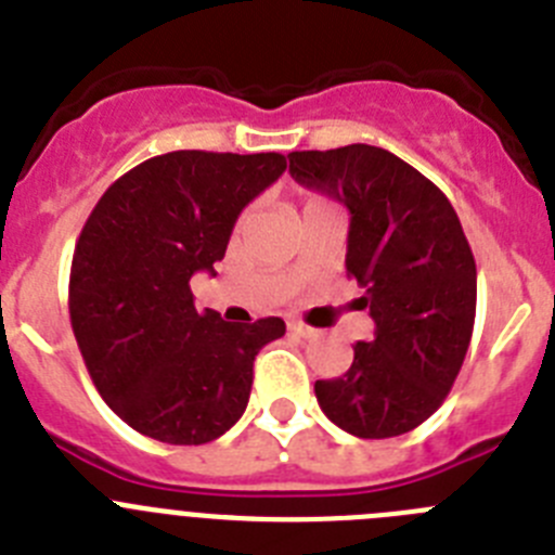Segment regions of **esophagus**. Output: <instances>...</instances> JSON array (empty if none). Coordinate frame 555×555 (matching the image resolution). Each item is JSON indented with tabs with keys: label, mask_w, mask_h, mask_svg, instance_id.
<instances>
[{
	"label": "esophagus",
	"mask_w": 555,
	"mask_h": 555,
	"mask_svg": "<svg viewBox=\"0 0 555 555\" xmlns=\"http://www.w3.org/2000/svg\"><path fill=\"white\" fill-rule=\"evenodd\" d=\"M288 331H292L294 336H300V338L317 336V331H313V327H308V325H302V322H292V325H288Z\"/></svg>",
	"instance_id": "esophagus-1"
}]
</instances>
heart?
Returning <instances> with one entry per match:
<instances>
[{"label":"heart","mask_w":555,"mask_h":555,"mask_svg":"<svg viewBox=\"0 0 555 555\" xmlns=\"http://www.w3.org/2000/svg\"><path fill=\"white\" fill-rule=\"evenodd\" d=\"M313 205H322V199H308L306 208H313Z\"/></svg>","instance_id":"obj_1"}]
</instances>
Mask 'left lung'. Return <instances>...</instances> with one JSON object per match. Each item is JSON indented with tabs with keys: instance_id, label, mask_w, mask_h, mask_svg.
<instances>
[{
	"instance_id": "1",
	"label": "left lung",
	"mask_w": 555,
	"mask_h": 555,
	"mask_svg": "<svg viewBox=\"0 0 555 555\" xmlns=\"http://www.w3.org/2000/svg\"><path fill=\"white\" fill-rule=\"evenodd\" d=\"M288 171L350 210L347 274L375 320L350 370L313 384L320 409L358 439L409 434L444 403L473 338L467 235L442 191L380 146L292 152Z\"/></svg>"
}]
</instances>
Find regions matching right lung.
<instances>
[{
	"label": "right lung",
	"mask_w": 555,
	"mask_h": 555,
	"mask_svg": "<svg viewBox=\"0 0 555 555\" xmlns=\"http://www.w3.org/2000/svg\"><path fill=\"white\" fill-rule=\"evenodd\" d=\"M283 171L281 152H166L121 175L91 210L68 317L96 391L132 430L205 444L247 409L255 356L286 322H224L194 308L189 283L214 272L244 205Z\"/></svg>",
	"instance_id": "1"
}]
</instances>
